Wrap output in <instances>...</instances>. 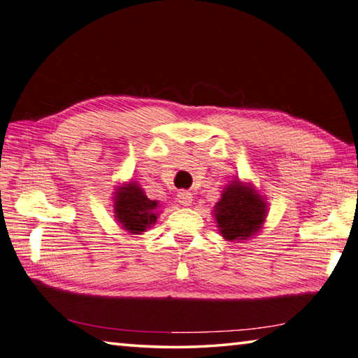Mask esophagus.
<instances>
[{
    "label": "esophagus",
    "mask_w": 358,
    "mask_h": 358,
    "mask_svg": "<svg viewBox=\"0 0 358 358\" xmlns=\"http://www.w3.org/2000/svg\"><path fill=\"white\" fill-rule=\"evenodd\" d=\"M177 200H178L180 205L189 206L192 203V194L189 191H178Z\"/></svg>",
    "instance_id": "obj_1"
}]
</instances>
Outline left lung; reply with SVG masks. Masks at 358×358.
<instances>
[{
  "label": "left lung",
  "instance_id": "obj_1",
  "mask_svg": "<svg viewBox=\"0 0 358 358\" xmlns=\"http://www.w3.org/2000/svg\"><path fill=\"white\" fill-rule=\"evenodd\" d=\"M268 216V205L255 187L233 180L214 205L217 229L227 241H243L257 235Z\"/></svg>",
  "mask_w": 358,
  "mask_h": 358
}]
</instances>
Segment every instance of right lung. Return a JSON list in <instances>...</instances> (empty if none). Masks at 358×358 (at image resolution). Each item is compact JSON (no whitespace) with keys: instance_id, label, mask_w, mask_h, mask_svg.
<instances>
[{"instance_id":"right-lung-1","label":"right lung","mask_w":358,"mask_h":358,"mask_svg":"<svg viewBox=\"0 0 358 358\" xmlns=\"http://www.w3.org/2000/svg\"><path fill=\"white\" fill-rule=\"evenodd\" d=\"M158 201L150 200L142 187L127 183L117 187L114 196V216L123 230L131 235H142L157 222Z\"/></svg>"}]
</instances>
